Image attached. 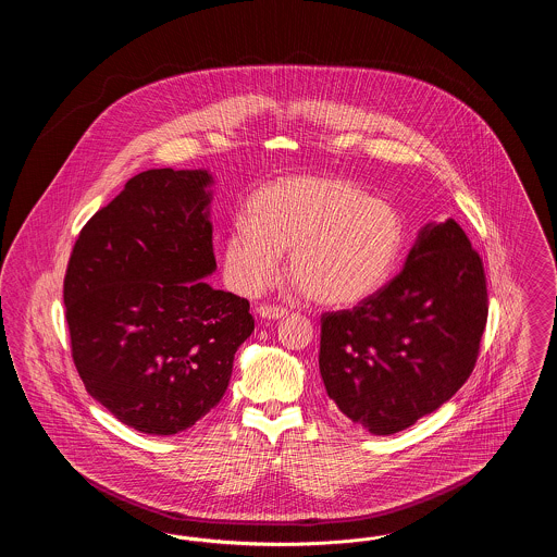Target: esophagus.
I'll return each mask as SVG.
<instances>
[{
    "label": "esophagus",
    "instance_id": "esophagus-1",
    "mask_svg": "<svg viewBox=\"0 0 557 557\" xmlns=\"http://www.w3.org/2000/svg\"><path fill=\"white\" fill-rule=\"evenodd\" d=\"M257 313H259V318L263 319H284L288 315V309H284V307H271V305H261V307H257Z\"/></svg>",
    "mask_w": 557,
    "mask_h": 557
}]
</instances>
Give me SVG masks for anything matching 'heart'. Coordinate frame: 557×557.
Segmentation results:
<instances>
[{
    "label": "heart",
    "instance_id": "obj_1",
    "mask_svg": "<svg viewBox=\"0 0 557 557\" xmlns=\"http://www.w3.org/2000/svg\"><path fill=\"white\" fill-rule=\"evenodd\" d=\"M403 242L391 202L341 177L296 175L250 196L244 221L223 239V269L234 290L257 296L277 280L282 252L290 250L294 290L350 307L391 280Z\"/></svg>",
    "mask_w": 557,
    "mask_h": 557
}]
</instances>
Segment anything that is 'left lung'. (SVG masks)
I'll use <instances>...</instances> for the list:
<instances>
[{
  "instance_id": "1",
  "label": "left lung",
  "mask_w": 557,
  "mask_h": 557,
  "mask_svg": "<svg viewBox=\"0 0 557 557\" xmlns=\"http://www.w3.org/2000/svg\"><path fill=\"white\" fill-rule=\"evenodd\" d=\"M486 313L484 269L466 232L453 219L428 223L393 282L321 318L327 397L375 436L416 424L470 377Z\"/></svg>"
}]
</instances>
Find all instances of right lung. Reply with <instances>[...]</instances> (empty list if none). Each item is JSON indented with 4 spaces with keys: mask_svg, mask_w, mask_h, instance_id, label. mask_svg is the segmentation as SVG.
Returning a JSON list of instances; mask_svg holds the SVG:
<instances>
[{
    "mask_svg": "<svg viewBox=\"0 0 557 557\" xmlns=\"http://www.w3.org/2000/svg\"><path fill=\"white\" fill-rule=\"evenodd\" d=\"M209 169H150L75 242L64 305L85 391L123 424L171 436L223 398L250 305L214 290Z\"/></svg>",
    "mask_w": 557,
    "mask_h": 557,
    "instance_id": "1",
    "label": "right lung"
}]
</instances>
